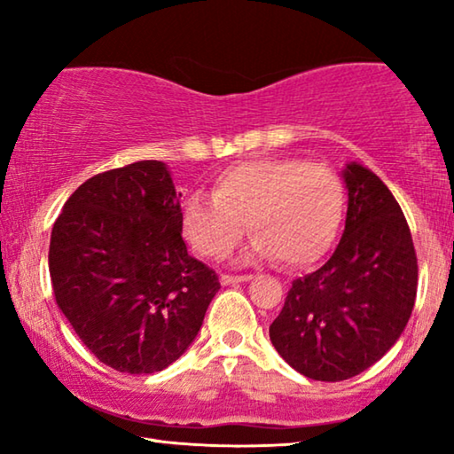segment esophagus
I'll return each instance as SVG.
<instances>
[{"instance_id": "1", "label": "esophagus", "mask_w": 454, "mask_h": 454, "mask_svg": "<svg viewBox=\"0 0 454 454\" xmlns=\"http://www.w3.org/2000/svg\"><path fill=\"white\" fill-rule=\"evenodd\" d=\"M252 275H223L221 285H235V283H246L250 281Z\"/></svg>"}]
</instances>
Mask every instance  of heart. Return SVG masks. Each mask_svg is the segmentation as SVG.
<instances>
[{
    "label": "heart",
    "instance_id": "obj_1",
    "mask_svg": "<svg viewBox=\"0 0 454 454\" xmlns=\"http://www.w3.org/2000/svg\"><path fill=\"white\" fill-rule=\"evenodd\" d=\"M345 185L331 167L301 159H256L227 167L213 196L192 194L182 231L204 258L221 260L246 231L250 256L301 269L325 258L345 221Z\"/></svg>",
    "mask_w": 454,
    "mask_h": 454
}]
</instances>
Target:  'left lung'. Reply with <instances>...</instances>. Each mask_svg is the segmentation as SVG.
<instances>
[{
	"label": "left lung",
	"instance_id": "8db88e82",
	"mask_svg": "<svg viewBox=\"0 0 454 454\" xmlns=\"http://www.w3.org/2000/svg\"><path fill=\"white\" fill-rule=\"evenodd\" d=\"M343 179V238L325 266L291 283L269 328L278 356L322 382L374 365L405 331L418 294V256L399 202L364 165H347Z\"/></svg>",
	"mask_w": 454,
	"mask_h": 454
}]
</instances>
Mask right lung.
<instances>
[{
  "label": "right lung",
  "instance_id": "1",
  "mask_svg": "<svg viewBox=\"0 0 454 454\" xmlns=\"http://www.w3.org/2000/svg\"><path fill=\"white\" fill-rule=\"evenodd\" d=\"M179 198L165 163L138 160L86 179L53 225L55 301L117 372L154 374L176 362L221 289L188 254Z\"/></svg>",
  "mask_w": 454,
  "mask_h": 454
}]
</instances>
